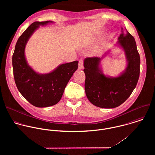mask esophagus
<instances>
[{"mask_svg": "<svg viewBox=\"0 0 155 155\" xmlns=\"http://www.w3.org/2000/svg\"><path fill=\"white\" fill-rule=\"evenodd\" d=\"M79 69H83L84 68V61L82 59H81L79 61Z\"/></svg>", "mask_w": 155, "mask_h": 155, "instance_id": "obj_1", "label": "esophagus"}]
</instances>
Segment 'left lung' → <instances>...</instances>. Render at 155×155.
Listing matches in <instances>:
<instances>
[{
  "label": "left lung",
  "mask_w": 155,
  "mask_h": 155,
  "mask_svg": "<svg viewBox=\"0 0 155 155\" xmlns=\"http://www.w3.org/2000/svg\"><path fill=\"white\" fill-rule=\"evenodd\" d=\"M121 30L122 33L115 45L124 51L127 65L118 76L105 75L100 66L101 61L110 51L101 58L89 57L84 60L86 95L97 107L111 109L119 106L130 97L139 79L140 58L135 41L127 30L124 34L123 28Z\"/></svg>",
  "instance_id": "1"
}]
</instances>
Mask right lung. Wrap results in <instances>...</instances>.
Listing matches in <instances>:
<instances>
[{"mask_svg": "<svg viewBox=\"0 0 155 155\" xmlns=\"http://www.w3.org/2000/svg\"><path fill=\"white\" fill-rule=\"evenodd\" d=\"M52 22H33L18 38L12 55L17 87L30 104L38 107H49L58 103L67 83L78 67V61H74L60 64L49 73L39 74L28 64L25 57V48L28 39L40 25Z\"/></svg>", "mask_w": 155, "mask_h": 155, "instance_id": "1", "label": "right lung"}]
</instances>
